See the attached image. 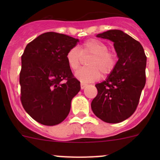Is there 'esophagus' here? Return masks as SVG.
<instances>
[{
  "mask_svg": "<svg viewBox=\"0 0 160 160\" xmlns=\"http://www.w3.org/2000/svg\"><path fill=\"white\" fill-rule=\"evenodd\" d=\"M86 86H87V84H85V83H80V88H81L82 90L84 89V88H86Z\"/></svg>",
  "mask_w": 160,
  "mask_h": 160,
  "instance_id": "1",
  "label": "esophagus"
}]
</instances>
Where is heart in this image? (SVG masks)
<instances>
[{"instance_id": "1", "label": "heart", "mask_w": 160, "mask_h": 160, "mask_svg": "<svg viewBox=\"0 0 160 160\" xmlns=\"http://www.w3.org/2000/svg\"><path fill=\"white\" fill-rule=\"evenodd\" d=\"M107 45L95 38L85 41L80 49L72 47L66 55L67 64L72 71L80 68L82 56H92L88 60V67L80 69L76 72L75 76L83 83H90L98 80L101 77L111 74L115 69L118 63L117 55L108 51Z\"/></svg>"}]
</instances>
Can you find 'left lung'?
<instances>
[{
	"instance_id": "8db88e82",
	"label": "left lung",
	"mask_w": 160,
	"mask_h": 160,
	"mask_svg": "<svg viewBox=\"0 0 160 160\" xmlns=\"http://www.w3.org/2000/svg\"><path fill=\"white\" fill-rule=\"evenodd\" d=\"M114 42L117 66L104 81L97 83L91 102L93 114L107 123H119L132 115L146 84V56L139 42L121 30L97 35Z\"/></svg>"
}]
</instances>
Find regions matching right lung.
I'll list each match as a JSON object with an SVG mask.
<instances>
[{"label": "right lung", "mask_w": 160, "mask_h": 160, "mask_svg": "<svg viewBox=\"0 0 160 160\" xmlns=\"http://www.w3.org/2000/svg\"><path fill=\"white\" fill-rule=\"evenodd\" d=\"M78 42L64 34L46 32L28 43L22 54L21 101L42 125L52 126L65 120L71 101L80 91V81L66 59L67 51Z\"/></svg>", "instance_id": "obj_1"}]
</instances>
